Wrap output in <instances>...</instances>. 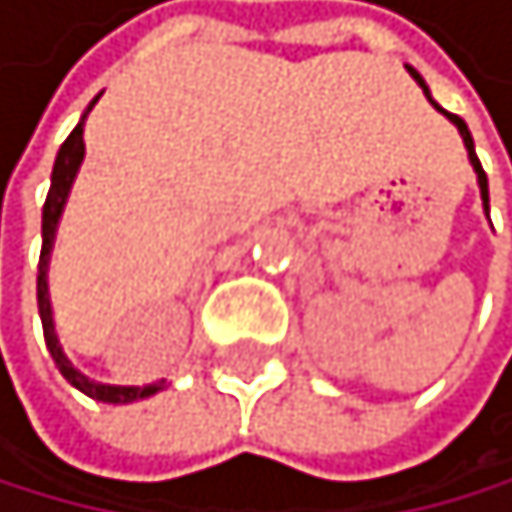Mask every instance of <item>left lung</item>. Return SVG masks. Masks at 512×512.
Masks as SVG:
<instances>
[{
    "mask_svg": "<svg viewBox=\"0 0 512 512\" xmlns=\"http://www.w3.org/2000/svg\"><path fill=\"white\" fill-rule=\"evenodd\" d=\"M413 79H417L420 82V86H423V92H426V99H430V89H426V82L417 76V73H413ZM433 102V99H430ZM436 105V102H433ZM439 108V105H436ZM442 111V108H439ZM446 118L458 127V134H462V140H465V150H468V160H471V166H475V172H478V189H481V201H484V211H487V176H484V169H481V160H478V153H475V140H471V131H468V124L462 121V118H458V115H449V111H446Z\"/></svg>",
    "mask_w": 512,
    "mask_h": 512,
    "instance_id": "1",
    "label": "left lung"
}]
</instances>
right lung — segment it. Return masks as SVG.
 Here are the masks:
<instances>
[{"label":"right lung","mask_w":512,"mask_h":512,"mask_svg":"<svg viewBox=\"0 0 512 512\" xmlns=\"http://www.w3.org/2000/svg\"><path fill=\"white\" fill-rule=\"evenodd\" d=\"M99 102V99H95ZM92 102V105H95ZM92 105L86 108V115L92 111ZM86 115L82 121L73 127V134L63 140V147L54 160V172H50V192H47V201H44V221H41V269H37V311H41V323H44V340H47V349L50 356H54L60 375L70 381L73 388H79L82 394H89L92 401H105V404H131V401H140V397H150L156 391L166 388V378L153 381V385H144V388H134V385H99V381H92L79 372V368L63 356L60 349V340L54 333V317H50V295H47V262H50V250H54V237H57V224H60V214L66 208V198H70V189H73V179L82 166V156H86V144H82V124H86Z\"/></svg>","instance_id":"add662e5"}]
</instances>
